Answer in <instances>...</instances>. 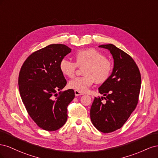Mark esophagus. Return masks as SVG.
<instances>
[{
  "instance_id": "obj_1",
  "label": "esophagus",
  "mask_w": 158,
  "mask_h": 158,
  "mask_svg": "<svg viewBox=\"0 0 158 158\" xmlns=\"http://www.w3.org/2000/svg\"><path fill=\"white\" fill-rule=\"evenodd\" d=\"M74 94H75V95L76 96H79V95H83V94L82 93H80V92H78V91H74Z\"/></svg>"
}]
</instances>
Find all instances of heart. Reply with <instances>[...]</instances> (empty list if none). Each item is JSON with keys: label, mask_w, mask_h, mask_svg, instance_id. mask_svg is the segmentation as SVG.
I'll list each match as a JSON object with an SVG mask.
<instances>
[{"label": "heart", "mask_w": 158, "mask_h": 158, "mask_svg": "<svg viewBox=\"0 0 158 158\" xmlns=\"http://www.w3.org/2000/svg\"><path fill=\"white\" fill-rule=\"evenodd\" d=\"M75 63L67 59L61 60L60 70L64 76L72 78L74 74L76 65L83 67V76L75 78L69 82V87L80 93L86 92L95 81L98 84L106 82L113 70L111 62L105 59L101 52L93 48L77 51L74 55Z\"/></svg>", "instance_id": "1"}]
</instances>
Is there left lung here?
Masks as SVG:
<instances>
[{
  "label": "left lung",
  "mask_w": 158,
  "mask_h": 158,
  "mask_svg": "<svg viewBox=\"0 0 158 158\" xmlns=\"http://www.w3.org/2000/svg\"><path fill=\"white\" fill-rule=\"evenodd\" d=\"M110 51L114 65L109 78L98 88L106 100L95 98L90 109L94 126L104 133L121 128L135 109L141 87L139 69L131 56L113 44L99 45Z\"/></svg>",
  "instance_id": "1"
}]
</instances>
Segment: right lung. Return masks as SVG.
<instances>
[{"instance_id":"add662e5","label":"right lung","mask_w":158,"mask_h":158,"mask_svg":"<svg viewBox=\"0 0 158 158\" xmlns=\"http://www.w3.org/2000/svg\"><path fill=\"white\" fill-rule=\"evenodd\" d=\"M70 52L65 45H49L28 56L19 74V91L27 111L45 131H56L64 125L67 107L75 96L72 89L59 92V96L56 94L66 84L60 62Z\"/></svg>"}]
</instances>
